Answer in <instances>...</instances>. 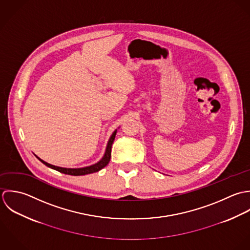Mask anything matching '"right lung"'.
<instances>
[{"label": "right lung", "instance_id": "right-lung-1", "mask_svg": "<svg viewBox=\"0 0 250 250\" xmlns=\"http://www.w3.org/2000/svg\"><path fill=\"white\" fill-rule=\"evenodd\" d=\"M116 134H117V129L112 133V135L110 136L109 140H108V143H107V146H106V150L105 152L102 156V158L100 159L99 162L93 164V165H90V166H86V167H81V168H64V167H59V166H55V165H52L50 163H47L46 161L42 160V158H40L39 156H36L38 157V159H40L43 164H45L47 167L52 168L56 171H59L61 173H63V174H66V175H71V176H83V175H88V174H92V173H95V172H99L100 170H101L102 168H104L110 161V157H111V148H112V144L115 140V137H116Z\"/></svg>", "mask_w": 250, "mask_h": 250}]
</instances>
